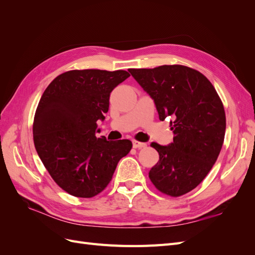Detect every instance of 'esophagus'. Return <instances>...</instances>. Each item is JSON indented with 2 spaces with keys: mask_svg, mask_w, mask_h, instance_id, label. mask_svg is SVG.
Here are the masks:
<instances>
[{
  "mask_svg": "<svg viewBox=\"0 0 255 255\" xmlns=\"http://www.w3.org/2000/svg\"><path fill=\"white\" fill-rule=\"evenodd\" d=\"M144 146H146V144L144 142L133 140V148H135V149H141V148H144Z\"/></svg>",
  "mask_w": 255,
  "mask_h": 255,
  "instance_id": "obj_1",
  "label": "esophagus"
}]
</instances>
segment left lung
<instances>
[{
  "label": "left lung",
  "mask_w": 255,
  "mask_h": 255,
  "mask_svg": "<svg viewBox=\"0 0 255 255\" xmlns=\"http://www.w3.org/2000/svg\"><path fill=\"white\" fill-rule=\"evenodd\" d=\"M128 72L154 101L159 120L171 118L173 141L151 143L159 159L150 180L166 195L187 194L210 172L225 139L226 113L217 91L202 73L185 66Z\"/></svg>",
  "instance_id": "obj_1"
}]
</instances>
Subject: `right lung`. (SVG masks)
<instances>
[{
    "mask_svg": "<svg viewBox=\"0 0 255 255\" xmlns=\"http://www.w3.org/2000/svg\"><path fill=\"white\" fill-rule=\"evenodd\" d=\"M128 76L123 70H72L58 75L44 90L34 118L35 148L52 179L68 194H100L132 149L128 139L97 137L111 92Z\"/></svg>",
    "mask_w": 255,
    "mask_h": 255,
    "instance_id": "1",
    "label": "right lung"
}]
</instances>
